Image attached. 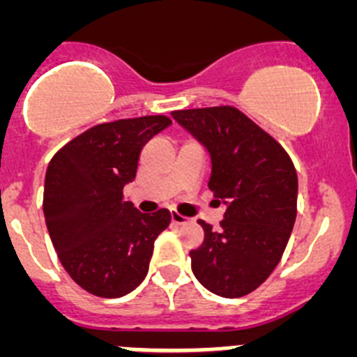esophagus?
<instances>
[{"instance_id": "34e87169", "label": "esophagus", "mask_w": 357, "mask_h": 357, "mask_svg": "<svg viewBox=\"0 0 357 357\" xmlns=\"http://www.w3.org/2000/svg\"><path fill=\"white\" fill-rule=\"evenodd\" d=\"M172 222L176 223V225H182V223H188L189 218H185L184 214L176 213V211H172Z\"/></svg>"}]
</instances>
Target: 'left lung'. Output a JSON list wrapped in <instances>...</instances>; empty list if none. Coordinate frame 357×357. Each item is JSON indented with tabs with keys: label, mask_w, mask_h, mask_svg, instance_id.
Returning a JSON list of instances; mask_svg holds the SVG:
<instances>
[{
	"label": "left lung",
	"mask_w": 357,
	"mask_h": 357,
	"mask_svg": "<svg viewBox=\"0 0 357 357\" xmlns=\"http://www.w3.org/2000/svg\"><path fill=\"white\" fill-rule=\"evenodd\" d=\"M172 116L209 150V189L227 204L218 230L198 220L204 243L189 252L195 277L225 298L248 295L275 270L291 236L298 193L291 157L232 105Z\"/></svg>",
	"instance_id": "1"
}]
</instances>
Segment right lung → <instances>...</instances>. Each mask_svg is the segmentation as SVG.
<instances>
[{"label": "right lung", "mask_w": 357, "mask_h": 357, "mask_svg": "<svg viewBox=\"0 0 357 357\" xmlns=\"http://www.w3.org/2000/svg\"><path fill=\"white\" fill-rule=\"evenodd\" d=\"M169 123L164 114L100 123L50 160L43 198L50 238L69 277L91 295L118 298L146 277L172 213H139L123 200V188L135 178L144 144Z\"/></svg>", "instance_id": "add662e5"}]
</instances>
